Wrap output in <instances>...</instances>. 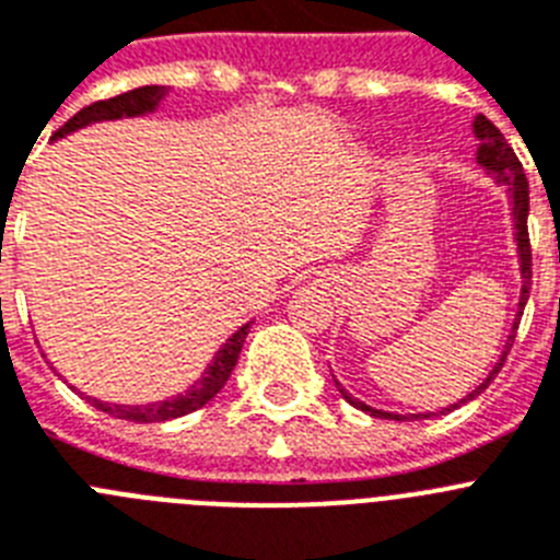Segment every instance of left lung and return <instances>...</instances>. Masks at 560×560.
<instances>
[{"label":"left lung","mask_w":560,"mask_h":560,"mask_svg":"<svg viewBox=\"0 0 560 560\" xmlns=\"http://www.w3.org/2000/svg\"><path fill=\"white\" fill-rule=\"evenodd\" d=\"M470 129H474V138L479 140V145H476V165L479 168H485V172L493 177L495 186H504L510 194V217H513V228H515V253H518V273H522V290H518V310H515V318H513V327H510V335L508 340H504L502 347V354H499V361H495V366L490 369V374L485 377L479 386L470 392V395L462 397L459 402H454V406L442 408V411H420V415H395V411H383V408H372L366 406L363 400H358V397H352L347 392V388L340 386L338 381H335V386H338L340 397L349 402V406L361 408V411H366V415L372 417H383V420H428V417L434 415H445V411H454V408H459L462 402L474 400V397H479L485 392V388L490 386V381H493L495 374H499V369H502L504 358H508L510 347H513L515 340V329H518V320H522V313H524V304H527L529 299V284H533V267H529V236H527V213H529V188H527V177H524V168L522 163H518V158H515V152L510 149V143L504 140V135L495 129L493 124H490L485 115H476L474 124H470ZM335 377V374H332Z\"/></svg>","instance_id":"8db88e82"}]
</instances>
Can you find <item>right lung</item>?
<instances>
[{
    "instance_id": "obj_1",
    "label": "right lung",
    "mask_w": 560,
    "mask_h": 560,
    "mask_svg": "<svg viewBox=\"0 0 560 560\" xmlns=\"http://www.w3.org/2000/svg\"><path fill=\"white\" fill-rule=\"evenodd\" d=\"M168 95L163 84H145L138 86V90H129L124 95H115L109 101H98V104L84 106L81 112H75L70 120H67L52 140H61L67 135L78 132V129H84V126L92 124H104V120H124V118H145V115H152L158 112L160 101ZM250 324H242L231 338L217 349V354L211 358L202 372H199L197 381L186 388V392H179L174 397H165V400H154V402H109V400H98V397H90L84 392H78V395L84 397L86 402L98 408V411H106V415L118 417V420H129V422H165V420H177V417H186L197 408H202L206 402H211L213 397L220 395L222 386L231 377L233 366L240 361L242 343H245L247 332H250Z\"/></svg>"
}]
</instances>
